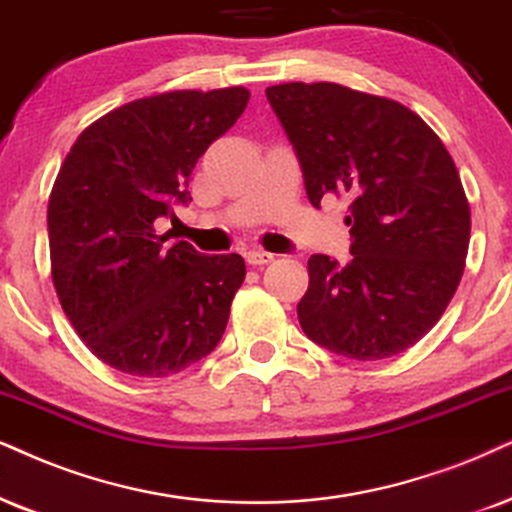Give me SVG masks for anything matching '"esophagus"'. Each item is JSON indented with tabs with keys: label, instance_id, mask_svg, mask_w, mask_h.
<instances>
[{
	"label": "esophagus",
	"instance_id": "obj_1",
	"mask_svg": "<svg viewBox=\"0 0 512 512\" xmlns=\"http://www.w3.org/2000/svg\"><path fill=\"white\" fill-rule=\"evenodd\" d=\"M245 260H248V264H252V267H264V264L274 262V255L267 250H260V248H252L245 252Z\"/></svg>",
	"mask_w": 512,
	"mask_h": 512
}]
</instances>
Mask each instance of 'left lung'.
<instances>
[{
  "instance_id": "8db88e82",
  "label": "left lung",
  "mask_w": 512,
  "mask_h": 512,
  "mask_svg": "<svg viewBox=\"0 0 512 512\" xmlns=\"http://www.w3.org/2000/svg\"><path fill=\"white\" fill-rule=\"evenodd\" d=\"M300 160L304 189L347 196L352 260L307 262L304 335L340 357L378 361L416 345L454 297L470 205L442 139L401 103L335 82L267 89Z\"/></svg>"
}]
</instances>
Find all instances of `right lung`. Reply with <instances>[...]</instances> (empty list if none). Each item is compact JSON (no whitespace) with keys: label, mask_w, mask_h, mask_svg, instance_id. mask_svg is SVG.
Here are the masks:
<instances>
[{"label":"right lung","mask_w":512,"mask_h":512,"mask_svg":"<svg viewBox=\"0 0 512 512\" xmlns=\"http://www.w3.org/2000/svg\"><path fill=\"white\" fill-rule=\"evenodd\" d=\"M245 87L165 92L92 122L49 196L51 278L94 357L139 378H167L222 340L245 278L241 255L167 245L160 219L191 200L189 177L248 106Z\"/></svg>","instance_id":"add662e5"}]
</instances>
